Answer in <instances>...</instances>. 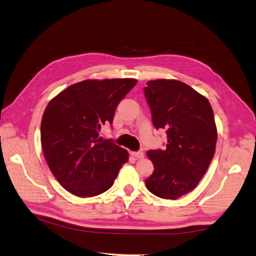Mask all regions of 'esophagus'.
<instances>
[{"mask_svg": "<svg viewBox=\"0 0 256 256\" xmlns=\"http://www.w3.org/2000/svg\"><path fill=\"white\" fill-rule=\"evenodd\" d=\"M132 155H133L134 157H136L138 160H142L143 157H144V153H143V152H134V153H132Z\"/></svg>", "mask_w": 256, "mask_h": 256, "instance_id": "obj_1", "label": "esophagus"}]
</instances>
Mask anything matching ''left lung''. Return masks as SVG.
<instances>
[{
    "label": "left lung",
    "mask_w": 256,
    "mask_h": 256,
    "mask_svg": "<svg viewBox=\"0 0 256 256\" xmlns=\"http://www.w3.org/2000/svg\"><path fill=\"white\" fill-rule=\"evenodd\" d=\"M144 94L156 128H165L164 150H148L154 172L145 180L152 194L177 199L192 192L204 177L216 152L218 132L208 99L174 79L148 81Z\"/></svg>",
    "instance_id": "left-lung-1"
}]
</instances>
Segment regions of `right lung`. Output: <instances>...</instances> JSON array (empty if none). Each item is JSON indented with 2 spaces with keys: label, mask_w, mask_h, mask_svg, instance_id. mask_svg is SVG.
Listing matches in <instances>:
<instances>
[{
  "label": "right lung",
  "mask_w": 256,
  "mask_h": 256,
  "mask_svg": "<svg viewBox=\"0 0 256 256\" xmlns=\"http://www.w3.org/2000/svg\"><path fill=\"white\" fill-rule=\"evenodd\" d=\"M136 79H86L69 86L48 103L40 124L45 160L58 182L78 197L110 188L128 160L126 150L99 136L112 124L120 101Z\"/></svg>",
  "instance_id": "obj_1"
}]
</instances>
